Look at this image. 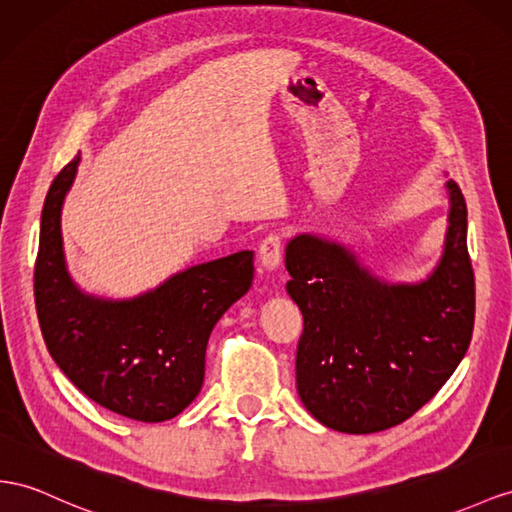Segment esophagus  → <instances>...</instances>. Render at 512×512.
<instances>
[{
	"label": "esophagus",
	"instance_id": "1",
	"mask_svg": "<svg viewBox=\"0 0 512 512\" xmlns=\"http://www.w3.org/2000/svg\"><path fill=\"white\" fill-rule=\"evenodd\" d=\"M281 264V235L270 233L259 246V270L274 272Z\"/></svg>",
	"mask_w": 512,
	"mask_h": 512
}]
</instances>
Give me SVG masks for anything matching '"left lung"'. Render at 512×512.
<instances>
[{
	"instance_id": "left-lung-1",
	"label": "left lung",
	"mask_w": 512,
	"mask_h": 512,
	"mask_svg": "<svg viewBox=\"0 0 512 512\" xmlns=\"http://www.w3.org/2000/svg\"><path fill=\"white\" fill-rule=\"evenodd\" d=\"M443 251L426 279L391 283L320 233L285 244V290L303 313L296 387L326 428L370 435L409 419L454 374L476 311L467 205L452 179Z\"/></svg>"
}]
</instances>
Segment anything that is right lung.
<instances>
[{
  "label": "right lung",
  "mask_w": 512,
  "mask_h": 512,
  "mask_svg": "<svg viewBox=\"0 0 512 512\" xmlns=\"http://www.w3.org/2000/svg\"><path fill=\"white\" fill-rule=\"evenodd\" d=\"M80 153L51 183L34 266L38 324L51 359L84 396L138 422H166L199 396L216 322L253 285V251L175 272L134 298L84 292L62 242V205Z\"/></svg>",
  "instance_id": "obj_1"
}]
</instances>
